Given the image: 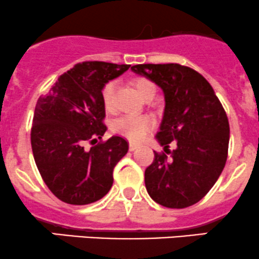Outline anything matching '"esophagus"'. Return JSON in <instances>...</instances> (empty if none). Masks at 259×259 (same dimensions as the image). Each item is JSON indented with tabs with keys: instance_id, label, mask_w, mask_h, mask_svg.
<instances>
[{
	"instance_id": "1",
	"label": "esophagus",
	"mask_w": 259,
	"mask_h": 259,
	"mask_svg": "<svg viewBox=\"0 0 259 259\" xmlns=\"http://www.w3.org/2000/svg\"><path fill=\"white\" fill-rule=\"evenodd\" d=\"M138 148H139V146H138V144H135V143H130V144H129V150H130V151H134V150H137Z\"/></svg>"
}]
</instances>
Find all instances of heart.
<instances>
[{
	"mask_svg": "<svg viewBox=\"0 0 259 259\" xmlns=\"http://www.w3.org/2000/svg\"><path fill=\"white\" fill-rule=\"evenodd\" d=\"M133 85L143 99L148 95L155 93L154 84L144 77L135 78L133 80ZM114 88H115L114 81H108L102 88V102L108 110L113 108ZM154 125V119L146 114H143V115H122L111 122V129L116 134L124 135L130 140L140 141L151 132Z\"/></svg>",
	"mask_w": 259,
	"mask_h": 259,
	"instance_id": "1",
	"label": "heart"
}]
</instances>
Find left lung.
<instances>
[{
    "mask_svg": "<svg viewBox=\"0 0 259 259\" xmlns=\"http://www.w3.org/2000/svg\"><path fill=\"white\" fill-rule=\"evenodd\" d=\"M132 69L164 91V118L156 139L166 153L170 142L177 145L170 158L154 151V161L145 170L148 194L168 208L195 205L216 184L227 161V114L211 84L192 68L167 63Z\"/></svg>",
    "mask_w": 259,
    "mask_h": 259,
    "instance_id": "obj_1",
    "label": "left lung"
}]
</instances>
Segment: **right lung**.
I'll use <instances>...</instances> for the list:
<instances>
[{
    "label": "right lung",
    "mask_w": 259,
    "mask_h": 259,
    "mask_svg": "<svg viewBox=\"0 0 259 259\" xmlns=\"http://www.w3.org/2000/svg\"><path fill=\"white\" fill-rule=\"evenodd\" d=\"M129 67L78 63L58 78L50 93L38 98L31 129L34 161L52 194L65 203L88 205L111 189L113 170L129 144L121 137L102 140L107 132L102 88ZM87 141L98 144L85 151Z\"/></svg>",
    "instance_id": "right-lung-1"
}]
</instances>
